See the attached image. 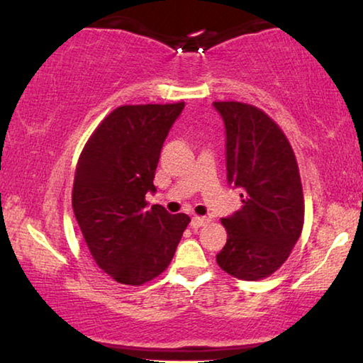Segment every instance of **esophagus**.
I'll use <instances>...</instances> for the list:
<instances>
[{
	"label": "esophagus",
	"instance_id": "obj_1",
	"mask_svg": "<svg viewBox=\"0 0 363 363\" xmlns=\"http://www.w3.org/2000/svg\"><path fill=\"white\" fill-rule=\"evenodd\" d=\"M208 223H210V218H205V216H193L191 218V228H201V226H206Z\"/></svg>",
	"mask_w": 363,
	"mask_h": 363
}]
</instances>
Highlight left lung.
<instances>
[{
	"mask_svg": "<svg viewBox=\"0 0 363 363\" xmlns=\"http://www.w3.org/2000/svg\"><path fill=\"white\" fill-rule=\"evenodd\" d=\"M225 123L228 185L242 206L223 218L228 240L216 255L223 271L257 281L279 269L299 240L304 196L294 152L279 127L250 104L213 102Z\"/></svg>",
	"mask_w": 363,
	"mask_h": 363,
	"instance_id": "8db88e82",
	"label": "left lung"
}]
</instances>
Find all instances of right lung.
<instances>
[{
  "label": "right lung",
  "mask_w": 363,
  "mask_h": 363,
  "mask_svg": "<svg viewBox=\"0 0 363 363\" xmlns=\"http://www.w3.org/2000/svg\"><path fill=\"white\" fill-rule=\"evenodd\" d=\"M185 107L122 106L104 118L79 158L72 208L89 251L121 284L140 286L162 274L175 255L190 216L147 208L158 158Z\"/></svg>",
  "instance_id": "1"
}]
</instances>
